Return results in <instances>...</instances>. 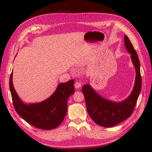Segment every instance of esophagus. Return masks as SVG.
<instances>
[{
	"label": "esophagus",
	"mask_w": 152,
	"mask_h": 152,
	"mask_svg": "<svg viewBox=\"0 0 152 152\" xmlns=\"http://www.w3.org/2000/svg\"><path fill=\"white\" fill-rule=\"evenodd\" d=\"M81 84H80V82H75V84H74V87H75V89H79L80 87H81Z\"/></svg>",
	"instance_id": "esophagus-1"
}]
</instances>
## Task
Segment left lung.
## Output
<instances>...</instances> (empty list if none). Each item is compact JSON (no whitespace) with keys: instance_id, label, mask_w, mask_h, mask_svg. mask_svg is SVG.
Wrapping results in <instances>:
<instances>
[{"instance_id":"obj_1","label":"left lung","mask_w":152,"mask_h":152,"mask_svg":"<svg viewBox=\"0 0 152 152\" xmlns=\"http://www.w3.org/2000/svg\"><path fill=\"white\" fill-rule=\"evenodd\" d=\"M124 42L136 68L135 84L129 96L123 102H113L101 97L89 84L82 86V91L85 97L87 111L89 116L96 124L104 127L116 126L131 115L141 89L139 58L127 35L124 36Z\"/></svg>"}]
</instances>
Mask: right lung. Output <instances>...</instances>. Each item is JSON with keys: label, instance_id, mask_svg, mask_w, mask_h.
<instances>
[{"label": "right lung", "instance_id": "add662e5", "mask_svg": "<svg viewBox=\"0 0 152 152\" xmlns=\"http://www.w3.org/2000/svg\"><path fill=\"white\" fill-rule=\"evenodd\" d=\"M12 72L10 79V88L13 105L16 112L30 125L44 130L56 128L64 120L67 112V101L74 93V80L59 84L56 90L44 102L26 104L23 103L12 84Z\"/></svg>", "mask_w": 152, "mask_h": 152}]
</instances>
